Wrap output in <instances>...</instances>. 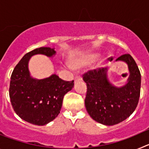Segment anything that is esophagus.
<instances>
[{"label":"esophagus","mask_w":149,"mask_h":149,"mask_svg":"<svg viewBox=\"0 0 149 149\" xmlns=\"http://www.w3.org/2000/svg\"><path fill=\"white\" fill-rule=\"evenodd\" d=\"M82 81V77H80V76H77V77H75V78H74V82H77V81Z\"/></svg>","instance_id":"esophagus-1"}]
</instances>
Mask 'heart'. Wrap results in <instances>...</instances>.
Returning a JSON list of instances; mask_svg holds the SVG:
<instances>
[{"label":"heart","instance_id":"heart-1","mask_svg":"<svg viewBox=\"0 0 149 149\" xmlns=\"http://www.w3.org/2000/svg\"><path fill=\"white\" fill-rule=\"evenodd\" d=\"M98 54L96 53H89L83 56H77L70 60L71 65L74 68H79L86 66L94 62L97 59Z\"/></svg>","mask_w":149,"mask_h":149}]
</instances>
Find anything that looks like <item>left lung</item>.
Returning a JSON list of instances; mask_svg holds the SVG:
<instances>
[{"label": "left lung", "instance_id": "left-lung-1", "mask_svg": "<svg viewBox=\"0 0 149 149\" xmlns=\"http://www.w3.org/2000/svg\"><path fill=\"white\" fill-rule=\"evenodd\" d=\"M127 65L129 76L122 86H115L108 77V68L90 71L84 77L87 93L86 111L95 121L104 125H114L128 118L136 109L141 86V74L130 54L116 60Z\"/></svg>", "mask_w": 149, "mask_h": 149}]
</instances>
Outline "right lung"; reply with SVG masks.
Wrapping results in <instances>:
<instances>
[{
  "instance_id": "add662e5",
  "label": "right lung",
  "mask_w": 149,
  "mask_h": 149,
  "mask_svg": "<svg viewBox=\"0 0 149 149\" xmlns=\"http://www.w3.org/2000/svg\"><path fill=\"white\" fill-rule=\"evenodd\" d=\"M55 48L42 47L26 54L15 67L10 85L13 110L21 119L36 125H45L60 113L63 97L74 87L56 74L42 79L34 78L29 71V61L34 55L53 58Z\"/></svg>"
}]
</instances>
